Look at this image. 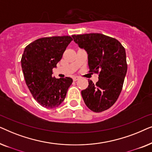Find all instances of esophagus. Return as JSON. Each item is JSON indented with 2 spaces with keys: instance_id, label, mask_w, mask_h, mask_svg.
Here are the masks:
<instances>
[{
  "instance_id": "esophagus-1",
  "label": "esophagus",
  "mask_w": 152,
  "mask_h": 152,
  "mask_svg": "<svg viewBox=\"0 0 152 152\" xmlns=\"http://www.w3.org/2000/svg\"><path fill=\"white\" fill-rule=\"evenodd\" d=\"M79 79H80V77H77V76H75L72 77V80H73V81H77V80H78Z\"/></svg>"
}]
</instances>
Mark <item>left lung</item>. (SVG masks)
<instances>
[{
  "label": "left lung",
  "instance_id": "8db88e82",
  "mask_svg": "<svg viewBox=\"0 0 152 152\" xmlns=\"http://www.w3.org/2000/svg\"><path fill=\"white\" fill-rule=\"evenodd\" d=\"M74 41L88 54L90 72L99 73L94 84L82 91L85 104L93 112L109 109L121 93L127 71L126 52L117 39L99 33L72 35Z\"/></svg>",
  "mask_w": 152,
  "mask_h": 152
}]
</instances>
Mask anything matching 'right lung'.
Masks as SVG:
<instances>
[{"instance_id":"right-lung-1","label":"right lung","mask_w":152,"mask_h":152,"mask_svg":"<svg viewBox=\"0 0 152 152\" xmlns=\"http://www.w3.org/2000/svg\"><path fill=\"white\" fill-rule=\"evenodd\" d=\"M71 41L70 36L39 39L27 45L22 55L20 62L27 86L35 100L47 109L63 102L72 83L70 77L57 79L52 75Z\"/></svg>"}]
</instances>
